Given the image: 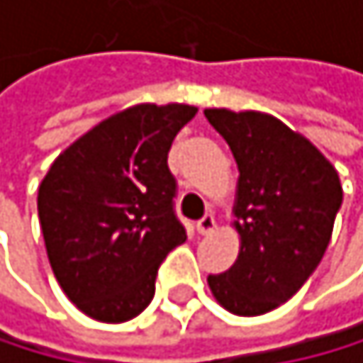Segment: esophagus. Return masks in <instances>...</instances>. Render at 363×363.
I'll list each match as a JSON object with an SVG mask.
<instances>
[{
  "instance_id": "obj_1",
  "label": "esophagus",
  "mask_w": 363,
  "mask_h": 363,
  "mask_svg": "<svg viewBox=\"0 0 363 363\" xmlns=\"http://www.w3.org/2000/svg\"><path fill=\"white\" fill-rule=\"evenodd\" d=\"M195 228H197V233L199 235H208L213 228H215V217L213 215H203L197 224H195Z\"/></svg>"
}]
</instances>
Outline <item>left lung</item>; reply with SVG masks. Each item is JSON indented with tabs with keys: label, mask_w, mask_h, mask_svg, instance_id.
I'll list each match as a JSON object with an SVG mask.
<instances>
[{
	"label": "left lung",
	"mask_w": 363,
	"mask_h": 363,
	"mask_svg": "<svg viewBox=\"0 0 363 363\" xmlns=\"http://www.w3.org/2000/svg\"><path fill=\"white\" fill-rule=\"evenodd\" d=\"M203 115L240 168L235 226L242 235L240 257L208 275V286L230 313L264 315L291 299L322 262L344 199L340 175L275 117L226 108Z\"/></svg>",
	"instance_id": "1"
}]
</instances>
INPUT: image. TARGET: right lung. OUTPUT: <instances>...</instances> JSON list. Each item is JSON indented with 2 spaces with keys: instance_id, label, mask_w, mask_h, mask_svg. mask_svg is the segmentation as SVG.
Listing matches in <instances>:
<instances>
[{
  "instance_id": "obj_1",
  "label": "right lung",
  "mask_w": 363,
  "mask_h": 363,
  "mask_svg": "<svg viewBox=\"0 0 363 363\" xmlns=\"http://www.w3.org/2000/svg\"><path fill=\"white\" fill-rule=\"evenodd\" d=\"M195 113L184 104L117 113L66 148L39 186L52 273L97 322L121 324L142 313L166 255L186 240L168 150Z\"/></svg>"
}]
</instances>
